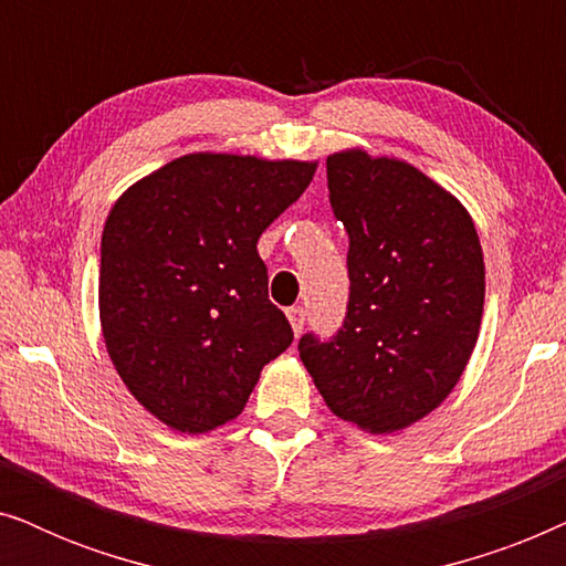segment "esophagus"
I'll return each mask as SVG.
<instances>
[{
  "label": "esophagus",
  "instance_id": "1",
  "mask_svg": "<svg viewBox=\"0 0 566 566\" xmlns=\"http://www.w3.org/2000/svg\"><path fill=\"white\" fill-rule=\"evenodd\" d=\"M285 314H289V322H291L293 332H296V335H301V332H304V324H306V312H304V308L291 306Z\"/></svg>",
  "mask_w": 566,
  "mask_h": 566
}]
</instances>
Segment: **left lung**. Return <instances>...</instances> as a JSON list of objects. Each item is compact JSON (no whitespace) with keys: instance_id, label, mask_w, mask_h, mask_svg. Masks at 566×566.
Here are the masks:
<instances>
[{"instance_id":"left-lung-1","label":"left lung","mask_w":566,"mask_h":566,"mask_svg":"<svg viewBox=\"0 0 566 566\" xmlns=\"http://www.w3.org/2000/svg\"><path fill=\"white\" fill-rule=\"evenodd\" d=\"M332 211L350 237V301L329 343L301 360L339 420L397 432L440 407L474 353L484 258L467 208L407 161L327 157Z\"/></svg>"}]
</instances>
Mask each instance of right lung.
I'll return each instance as SVG.
<instances>
[{"mask_svg": "<svg viewBox=\"0 0 566 566\" xmlns=\"http://www.w3.org/2000/svg\"><path fill=\"white\" fill-rule=\"evenodd\" d=\"M316 161L198 151L130 185L107 213L99 324L138 405L177 432L242 415L262 366L293 343L268 298L258 239Z\"/></svg>", "mask_w": 566, "mask_h": 566, "instance_id": "add662e5", "label": "right lung"}]
</instances>
